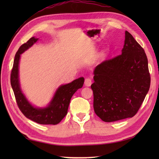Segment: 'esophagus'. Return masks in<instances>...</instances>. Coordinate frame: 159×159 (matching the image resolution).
<instances>
[{
	"label": "esophagus",
	"mask_w": 159,
	"mask_h": 159,
	"mask_svg": "<svg viewBox=\"0 0 159 159\" xmlns=\"http://www.w3.org/2000/svg\"><path fill=\"white\" fill-rule=\"evenodd\" d=\"M92 80L90 79V78H87V79H85V86L89 87L91 85H92Z\"/></svg>",
	"instance_id": "esophagus-1"
}]
</instances>
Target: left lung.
Returning a JSON list of instances; mask_svg holds the SVG:
<instances>
[{
    "instance_id": "obj_1",
    "label": "left lung",
    "mask_w": 159,
    "mask_h": 159,
    "mask_svg": "<svg viewBox=\"0 0 159 159\" xmlns=\"http://www.w3.org/2000/svg\"><path fill=\"white\" fill-rule=\"evenodd\" d=\"M93 109L106 122L133 117L150 86L148 58L130 33L125 32L121 54L105 60L94 70Z\"/></svg>"
}]
</instances>
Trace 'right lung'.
Instances as JSON below:
<instances>
[{
    "instance_id": "right-lung-1",
    "label": "right lung",
    "mask_w": 159,
    "mask_h": 159,
    "mask_svg": "<svg viewBox=\"0 0 159 159\" xmlns=\"http://www.w3.org/2000/svg\"><path fill=\"white\" fill-rule=\"evenodd\" d=\"M33 37L20 47L17 51L11 72V85L14 93L17 104L24 116L40 124H59L67 113L71 98L76 91L81 88L84 78L73 80L72 83L60 86L54 95L49 105L46 108H35L32 106L22 93L19 83V61L20 55L38 41Z\"/></svg>"
}]
</instances>
